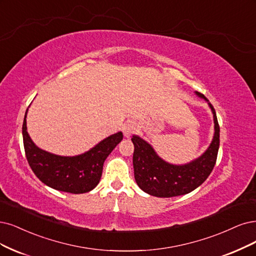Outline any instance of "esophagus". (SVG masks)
I'll list each match as a JSON object with an SVG mask.
<instances>
[{
	"instance_id": "34e87169",
	"label": "esophagus",
	"mask_w": 256,
	"mask_h": 256,
	"mask_svg": "<svg viewBox=\"0 0 256 256\" xmlns=\"http://www.w3.org/2000/svg\"><path fill=\"white\" fill-rule=\"evenodd\" d=\"M122 130L126 137H130L137 130V123L135 121H128L122 126Z\"/></svg>"
}]
</instances>
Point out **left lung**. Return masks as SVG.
Masks as SVG:
<instances>
[{"instance_id":"left-lung-1","label":"left lung","mask_w":256,"mask_h":256,"mask_svg":"<svg viewBox=\"0 0 256 256\" xmlns=\"http://www.w3.org/2000/svg\"><path fill=\"white\" fill-rule=\"evenodd\" d=\"M198 96L209 102L202 94ZM213 112L215 134L209 148L194 162L184 166L170 164L159 158L153 148L144 139L133 136V164L136 182L141 190L157 197H174L192 192L209 177L216 164L220 148V124L216 112Z\"/></svg>"}]
</instances>
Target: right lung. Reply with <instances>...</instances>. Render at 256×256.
<instances>
[{
    "instance_id": "right-lung-1",
    "label": "right lung",
    "mask_w": 256,
    "mask_h": 256,
    "mask_svg": "<svg viewBox=\"0 0 256 256\" xmlns=\"http://www.w3.org/2000/svg\"><path fill=\"white\" fill-rule=\"evenodd\" d=\"M26 114L22 126L23 144L28 164L36 176L58 191L72 194L92 191L99 184L104 160L123 138L121 132L102 140L82 155L62 157L45 152L32 142L27 133Z\"/></svg>"
}]
</instances>
